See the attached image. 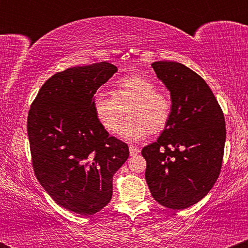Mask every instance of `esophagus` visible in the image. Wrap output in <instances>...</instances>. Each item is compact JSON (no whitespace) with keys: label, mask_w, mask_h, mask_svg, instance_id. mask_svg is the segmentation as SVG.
Segmentation results:
<instances>
[{"label":"esophagus","mask_w":248,"mask_h":248,"mask_svg":"<svg viewBox=\"0 0 248 248\" xmlns=\"http://www.w3.org/2000/svg\"><path fill=\"white\" fill-rule=\"evenodd\" d=\"M140 148L139 147H135V146H130L129 147V154H130V156H136V155H139V154H140Z\"/></svg>","instance_id":"34e87169"}]
</instances>
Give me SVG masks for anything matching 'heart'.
<instances>
[{"label":"heart","mask_w":248,"mask_h":248,"mask_svg":"<svg viewBox=\"0 0 248 248\" xmlns=\"http://www.w3.org/2000/svg\"><path fill=\"white\" fill-rule=\"evenodd\" d=\"M93 112L101 127L114 133L128 109L129 116L121 124L119 135L127 141H140L150 133L161 130L171 115L169 96L158 92L157 85L143 76L130 75L114 82L112 94L99 92L92 101Z\"/></svg>","instance_id":"b5f03b06"}]
</instances>
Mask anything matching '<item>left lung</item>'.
<instances>
[{
	"label": "left lung",
	"instance_id": "1",
	"mask_svg": "<svg viewBox=\"0 0 248 248\" xmlns=\"http://www.w3.org/2000/svg\"><path fill=\"white\" fill-rule=\"evenodd\" d=\"M170 92L172 110L160 138L142 149L146 181L161 205L183 210L198 203L217 181L226 128L221 108L205 80L176 62L152 64Z\"/></svg>",
	"mask_w": 248,
	"mask_h": 248
}]
</instances>
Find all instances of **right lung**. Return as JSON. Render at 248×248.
<instances>
[{
  "instance_id": "add662e5",
  "label": "right lung",
  "mask_w": 248,
  "mask_h": 248,
  "mask_svg": "<svg viewBox=\"0 0 248 248\" xmlns=\"http://www.w3.org/2000/svg\"><path fill=\"white\" fill-rule=\"evenodd\" d=\"M118 71L107 62L56 73L28 115L36 177L58 205L82 216L99 212L113 195V176L129 156L124 142L96 120L92 101Z\"/></svg>"
}]
</instances>
